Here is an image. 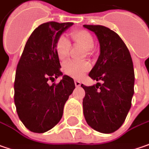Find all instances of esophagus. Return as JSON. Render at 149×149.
<instances>
[{
	"mask_svg": "<svg viewBox=\"0 0 149 149\" xmlns=\"http://www.w3.org/2000/svg\"><path fill=\"white\" fill-rule=\"evenodd\" d=\"M75 86L77 87H80V86H81V82L79 81H75Z\"/></svg>",
	"mask_w": 149,
	"mask_h": 149,
	"instance_id": "obj_1",
	"label": "esophagus"
}]
</instances>
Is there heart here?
Here are the masks:
<instances>
[{
    "mask_svg": "<svg viewBox=\"0 0 149 149\" xmlns=\"http://www.w3.org/2000/svg\"><path fill=\"white\" fill-rule=\"evenodd\" d=\"M72 36L75 42L82 45L87 50H92L94 47V40L90 32L86 30L74 31L72 33ZM71 44L66 36H60L56 43V55L60 60H66L69 55ZM90 69V64L87 62H67L63 70L66 74L74 77L81 78L83 74Z\"/></svg>",
    "mask_w": 149,
    "mask_h": 149,
    "instance_id": "obj_1",
    "label": "heart"
}]
</instances>
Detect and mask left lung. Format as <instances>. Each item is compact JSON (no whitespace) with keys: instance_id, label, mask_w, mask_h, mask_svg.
Listing matches in <instances>:
<instances>
[{"instance_id":"obj_1","label":"left lung","mask_w":149,"mask_h":149,"mask_svg":"<svg viewBox=\"0 0 149 149\" xmlns=\"http://www.w3.org/2000/svg\"><path fill=\"white\" fill-rule=\"evenodd\" d=\"M95 33L100 55L88 76L102 84L87 87L83 98V114L87 124L102 133L117 131L130 110L134 93V71L130 52L120 36L99 25H83Z\"/></svg>"}]
</instances>
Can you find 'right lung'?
Returning <instances> with one entry per match:
<instances>
[{
	"label": "right lung",
	"mask_w": 149,
	"mask_h": 149,
	"mask_svg": "<svg viewBox=\"0 0 149 149\" xmlns=\"http://www.w3.org/2000/svg\"><path fill=\"white\" fill-rule=\"evenodd\" d=\"M73 23H43L33 31L17 64L14 83L16 112L33 133L47 132L61 120L63 107L75 88L73 79L60 71L56 43ZM62 75L59 84H48Z\"/></svg>",
	"instance_id": "right-lung-1"
}]
</instances>
